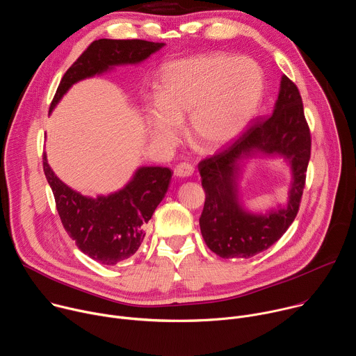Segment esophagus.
Returning <instances> with one entry per match:
<instances>
[{
  "label": "esophagus",
  "instance_id": "34e87169",
  "mask_svg": "<svg viewBox=\"0 0 356 356\" xmlns=\"http://www.w3.org/2000/svg\"><path fill=\"white\" fill-rule=\"evenodd\" d=\"M191 175H193V168L187 163H180L175 169V177L177 179H186V177H190Z\"/></svg>",
  "mask_w": 356,
  "mask_h": 356
}]
</instances>
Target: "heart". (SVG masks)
<instances>
[{
  "instance_id": "b5f03b06",
  "label": "heart",
  "mask_w": 356,
  "mask_h": 356,
  "mask_svg": "<svg viewBox=\"0 0 356 356\" xmlns=\"http://www.w3.org/2000/svg\"><path fill=\"white\" fill-rule=\"evenodd\" d=\"M264 97V74L246 58L200 55L166 65L159 79V99L145 108L149 135L169 147L188 115V134L207 149L236 139L255 115Z\"/></svg>"
}]
</instances>
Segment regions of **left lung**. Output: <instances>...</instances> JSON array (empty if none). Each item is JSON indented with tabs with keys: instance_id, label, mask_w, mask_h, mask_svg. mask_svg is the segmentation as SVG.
<instances>
[{
	"instance_id": "obj_1",
	"label": "left lung",
	"mask_w": 356,
	"mask_h": 356,
	"mask_svg": "<svg viewBox=\"0 0 356 356\" xmlns=\"http://www.w3.org/2000/svg\"><path fill=\"white\" fill-rule=\"evenodd\" d=\"M310 129L296 84L282 76L270 115L245 132L227 150L198 165L206 202L200 229L220 258H252L268 249L294 221L310 161ZM282 157L291 169L289 198L266 213L249 211L240 200L246 160Z\"/></svg>"
}]
</instances>
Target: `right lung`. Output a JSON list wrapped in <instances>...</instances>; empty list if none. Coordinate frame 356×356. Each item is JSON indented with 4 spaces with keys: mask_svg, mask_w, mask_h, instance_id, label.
<instances>
[{
    "mask_svg": "<svg viewBox=\"0 0 356 356\" xmlns=\"http://www.w3.org/2000/svg\"><path fill=\"white\" fill-rule=\"evenodd\" d=\"M165 43L140 39H98L65 73L50 104V113L79 81L103 76L115 67L139 65ZM43 172L54 191L62 224L79 249L103 265L114 266L139 249L145 225L163 200L173 172L168 168L140 166L128 183L107 195H83L63 183L43 154Z\"/></svg>",
    "mask_w": 356,
    "mask_h": 356,
    "instance_id": "1",
    "label": "right lung"
}]
</instances>
